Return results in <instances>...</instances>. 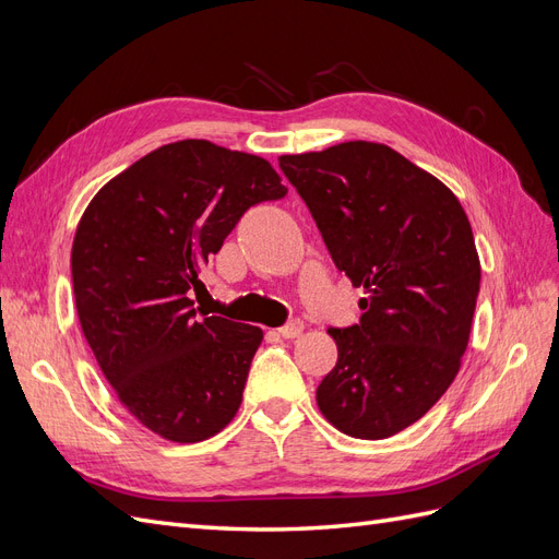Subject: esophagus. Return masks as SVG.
Listing matches in <instances>:
<instances>
[{"mask_svg": "<svg viewBox=\"0 0 559 559\" xmlns=\"http://www.w3.org/2000/svg\"><path fill=\"white\" fill-rule=\"evenodd\" d=\"M302 331H306V324H302L300 319H296V321H292V324H286V326L277 329V333H280L282 337H298Z\"/></svg>", "mask_w": 559, "mask_h": 559, "instance_id": "34e87169", "label": "esophagus"}]
</instances>
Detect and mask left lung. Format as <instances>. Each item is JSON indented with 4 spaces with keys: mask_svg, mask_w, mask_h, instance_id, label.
Returning <instances> with one entry per match:
<instances>
[{
    "mask_svg": "<svg viewBox=\"0 0 559 559\" xmlns=\"http://www.w3.org/2000/svg\"><path fill=\"white\" fill-rule=\"evenodd\" d=\"M335 267L361 286L359 324L329 329L337 361L317 405L380 441L425 417L460 373L480 289L468 216L448 186L378 142L280 156Z\"/></svg>",
    "mask_w": 559,
    "mask_h": 559,
    "instance_id": "8db88e82",
    "label": "left lung"
}]
</instances>
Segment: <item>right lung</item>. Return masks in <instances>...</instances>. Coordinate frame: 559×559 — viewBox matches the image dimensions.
<instances>
[{
    "instance_id": "1",
    "label": "right lung",
    "mask_w": 559,
    "mask_h": 559,
    "mask_svg": "<svg viewBox=\"0 0 559 559\" xmlns=\"http://www.w3.org/2000/svg\"><path fill=\"white\" fill-rule=\"evenodd\" d=\"M286 195L265 158L181 140L95 193L72 245L83 335L132 417L173 443L230 425L263 331L200 317L189 292L240 216Z\"/></svg>"
}]
</instances>
